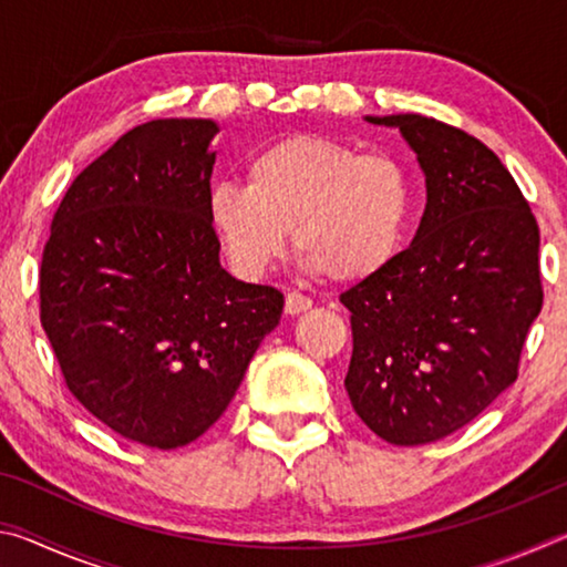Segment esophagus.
I'll return each instance as SVG.
<instances>
[{"label": "esophagus", "instance_id": "esophagus-1", "mask_svg": "<svg viewBox=\"0 0 567 567\" xmlns=\"http://www.w3.org/2000/svg\"><path fill=\"white\" fill-rule=\"evenodd\" d=\"M312 300L302 292H287L285 295V312L287 315H300L305 310H310Z\"/></svg>", "mask_w": 567, "mask_h": 567}]
</instances>
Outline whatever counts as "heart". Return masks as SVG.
<instances>
[{
  "instance_id": "obj_1",
  "label": "heart",
  "mask_w": 567,
  "mask_h": 567,
  "mask_svg": "<svg viewBox=\"0 0 567 567\" xmlns=\"http://www.w3.org/2000/svg\"><path fill=\"white\" fill-rule=\"evenodd\" d=\"M207 215L229 265L247 280L280 260L292 233L310 270L354 285L398 257L412 215V179L388 152L290 134L247 159L245 187L215 185Z\"/></svg>"
}]
</instances>
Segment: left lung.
I'll list each match as a JSON object with an SVG mask.
<instances>
[{"instance_id": "8db88e82", "label": "left lung", "mask_w": 567, "mask_h": 567, "mask_svg": "<svg viewBox=\"0 0 567 567\" xmlns=\"http://www.w3.org/2000/svg\"><path fill=\"white\" fill-rule=\"evenodd\" d=\"M398 127L425 175L412 245L340 295L350 310V402L392 445H425L477 417L517 380L543 307L540 233L493 150L422 114L364 117Z\"/></svg>"}]
</instances>
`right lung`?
<instances>
[{"label":"right lung","mask_w":567,"mask_h":567,"mask_svg":"<svg viewBox=\"0 0 567 567\" xmlns=\"http://www.w3.org/2000/svg\"><path fill=\"white\" fill-rule=\"evenodd\" d=\"M213 120H152L84 167L52 219L40 320L66 388L114 433L197 440L235 398L285 297L219 265Z\"/></svg>","instance_id":"add662e5"}]
</instances>
